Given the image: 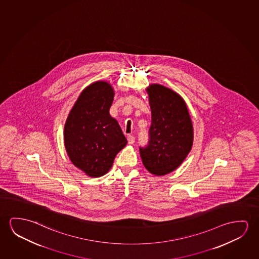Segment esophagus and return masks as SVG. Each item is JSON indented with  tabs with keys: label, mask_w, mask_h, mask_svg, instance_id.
<instances>
[{
	"label": "esophagus",
	"mask_w": 259,
	"mask_h": 259,
	"mask_svg": "<svg viewBox=\"0 0 259 259\" xmlns=\"http://www.w3.org/2000/svg\"><path fill=\"white\" fill-rule=\"evenodd\" d=\"M128 144H135V142H136V137L135 136H128Z\"/></svg>",
	"instance_id": "esophagus-1"
}]
</instances>
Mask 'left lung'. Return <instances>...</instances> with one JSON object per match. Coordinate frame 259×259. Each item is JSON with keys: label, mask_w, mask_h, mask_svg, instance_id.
Instances as JSON below:
<instances>
[{"label": "left lung", "mask_w": 259, "mask_h": 259, "mask_svg": "<svg viewBox=\"0 0 259 259\" xmlns=\"http://www.w3.org/2000/svg\"><path fill=\"white\" fill-rule=\"evenodd\" d=\"M151 110L149 142L140 146L145 167L154 175L175 170L193 144V125L187 105L176 92L161 85L148 89Z\"/></svg>", "instance_id": "obj_1"}]
</instances>
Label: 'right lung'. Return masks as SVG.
Wrapping results in <instances>:
<instances>
[{
	"instance_id": "right-lung-1",
	"label": "right lung",
	"mask_w": 259,
	"mask_h": 259,
	"mask_svg": "<svg viewBox=\"0 0 259 259\" xmlns=\"http://www.w3.org/2000/svg\"><path fill=\"white\" fill-rule=\"evenodd\" d=\"M114 92L97 81L80 93L64 125V144L69 158L87 175H105L127 140L117 121L109 115Z\"/></svg>"
}]
</instances>
